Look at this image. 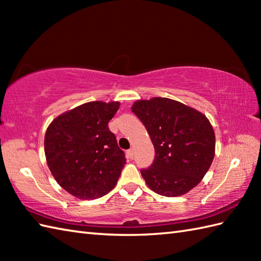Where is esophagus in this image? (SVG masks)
Masks as SVG:
<instances>
[{"mask_svg": "<svg viewBox=\"0 0 261 261\" xmlns=\"http://www.w3.org/2000/svg\"><path fill=\"white\" fill-rule=\"evenodd\" d=\"M126 156H127V158H130V159L134 158V149H129V150L126 151Z\"/></svg>", "mask_w": 261, "mask_h": 261, "instance_id": "1", "label": "esophagus"}]
</instances>
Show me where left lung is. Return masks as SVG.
<instances>
[{
    "mask_svg": "<svg viewBox=\"0 0 261 261\" xmlns=\"http://www.w3.org/2000/svg\"><path fill=\"white\" fill-rule=\"evenodd\" d=\"M146 126L154 160L141 175L151 191L175 197L198 185L212 165L215 134L199 111L166 97L139 99L131 107Z\"/></svg>",
    "mask_w": 261,
    "mask_h": 261,
    "instance_id": "8db88e82",
    "label": "left lung"
}]
</instances>
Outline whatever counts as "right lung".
<instances>
[{
    "label": "right lung",
    "mask_w": 261,
    "mask_h": 261,
    "mask_svg": "<svg viewBox=\"0 0 261 261\" xmlns=\"http://www.w3.org/2000/svg\"><path fill=\"white\" fill-rule=\"evenodd\" d=\"M119 108V102H88L58 115L47 127L48 167L77 198L102 197L118 182L126 159L108 123Z\"/></svg>",
    "instance_id": "obj_1"
}]
</instances>
